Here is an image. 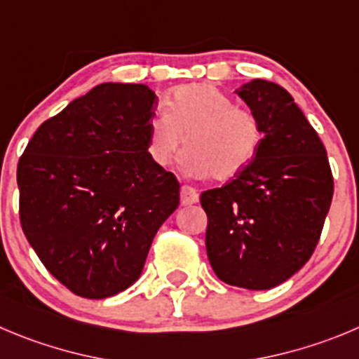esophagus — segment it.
I'll return each mask as SVG.
<instances>
[{"mask_svg": "<svg viewBox=\"0 0 359 359\" xmlns=\"http://www.w3.org/2000/svg\"><path fill=\"white\" fill-rule=\"evenodd\" d=\"M196 202H198V193H196L195 187L184 184V186L180 187V203H182V205H193V203Z\"/></svg>", "mask_w": 359, "mask_h": 359, "instance_id": "1", "label": "esophagus"}]
</instances>
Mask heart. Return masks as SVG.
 I'll use <instances>...</instances> for the list:
<instances>
[{
	"instance_id": "b5f03b06",
	"label": "heart",
	"mask_w": 359,
	"mask_h": 359,
	"mask_svg": "<svg viewBox=\"0 0 359 359\" xmlns=\"http://www.w3.org/2000/svg\"><path fill=\"white\" fill-rule=\"evenodd\" d=\"M262 138V123L251 109L212 85H187L177 88L164 113L150 120L149 156L157 166H168L184 140V164L191 175L230 180L255 159Z\"/></svg>"
}]
</instances>
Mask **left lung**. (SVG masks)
Instances as JSON below:
<instances>
[{
    "instance_id": "1",
    "label": "left lung",
    "mask_w": 359,
    "mask_h": 359,
    "mask_svg": "<svg viewBox=\"0 0 359 359\" xmlns=\"http://www.w3.org/2000/svg\"><path fill=\"white\" fill-rule=\"evenodd\" d=\"M237 95L260 118L262 145L233 180L203 191L205 246L229 285L267 290L310 260L333 198L326 149L292 95L253 79Z\"/></svg>"
}]
</instances>
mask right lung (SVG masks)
I'll use <instances>...</instances> for the list:
<instances>
[{"mask_svg": "<svg viewBox=\"0 0 359 359\" xmlns=\"http://www.w3.org/2000/svg\"><path fill=\"white\" fill-rule=\"evenodd\" d=\"M156 106L149 86L104 83L46 120L19 159L22 232L76 296L133 285L179 207V180L149 156Z\"/></svg>", "mask_w": 359, "mask_h": 359, "instance_id": "right-lung-1", "label": "right lung"}]
</instances>
